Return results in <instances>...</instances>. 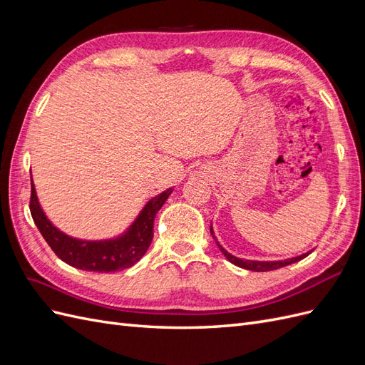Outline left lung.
<instances>
[{
    "label": "left lung",
    "instance_id": "obj_1",
    "mask_svg": "<svg viewBox=\"0 0 365 365\" xmlns=\"http://www.w3.org/2000/svg\"><path fill=\"white\" fill-rule=\"evenodd\" d=\"M210 233L213 235V228L212 227H210ZM213 237H215V235H213ZM215 240H216V237H215ZM216 245L219 247L220 251H222V254L227 257L228 262L236 264V267H239V268L256 271V272H264V271H272V269H279V268H283V267H288V264H291V263H295L298 260L304 259L306 256H309V252H311V251L304 252V254H302V256H297V257H292V259L274 260V262H260V260H244V259H239V257L233 256V254H230L227 250H224L222 245H219L217 240H216Z\"/></svg>",
    "mask_w": 365,
    "mask_h": 365
}]
</instances>
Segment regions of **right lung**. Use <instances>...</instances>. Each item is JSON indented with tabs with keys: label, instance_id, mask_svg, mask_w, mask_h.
I'll return each mask as SVG.
<instances>
[{
	"label": "right lung",
	"instance_id": "obj_1",
	"mask_svg": "<svg viewBox=\"0 0 365 365\" xmlns=\"http://www.w3.org/2000/svg\"><path fill=\"white\" fill-rule=\"evenodd\" d=\"M31 180V173H30ZM172 189L164 190L143 207L132 225L114 239L82 240L62 233L54 227L39 205L35 184L31 180L30 213L33 220L56 256L70 267L83 271L114 272L130 268L148 251L153 237V220L158 210L168 200Z\"/></svg>",
	"mask_w": 365,
	"mask_h": 365
}]
</instances>
